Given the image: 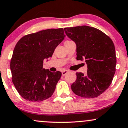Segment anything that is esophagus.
Returning a JSON list of instances; mask_svg holds the SVG:
<instances>
[{"label":"esophagus","mask_w":128,"mask_h":128,"mask_svg":"<svg viewBox=\"0 0 128 128\" xmlns=\"http://www.w3.org/2000/svg\"><path fill=\"white\" fill-rule=\"evenodd\" d=\"M68 73V71L67 70H63V71L62 72V76H65L67 73Z\"/></svg>","instance_id":"obj_1"}]
</instances>
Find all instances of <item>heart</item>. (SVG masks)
I'll list each match as a JSON object with an SVG mask.
<instances>
[{
	"mask_svg": "<svg viewBox=\"0 0 128 128\" xmlns=\"http://www.w3.org/2000/svg\"><path fill=\"white\" fill-rule=\"evenodd\" d=\"M71 42V41H69V40H67V41H66V42Z\"/></svg>",
	"mask_w": 128,
	"mask_h": 128,
	"instance_id": "b5f03b06",
	"label": "heart"
}]
</instances>
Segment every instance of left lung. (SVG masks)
I'll return each instance as SVG.
<instances>
[{"label":"left lung","instance_id":"left-lung-1","mask_svg":"<svg viewBox=\"0 0 128 128\" xmlns=\"http://www.w3.org/2000/svg\"><path fill=\"white\" fill-rule=\"evenodd\" d=\"M68 38L76 44L78 60H84L87 73H76L72 91L82 98L100 96L111 85L116 72V56L111 40L99 29L88 26L66 28Z\"/></svg>","mask_w":128,"mask_h":128}]
</instances>
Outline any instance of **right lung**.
Segmentation results:
<instances>
[{
  "label": "right lung",
  "instance_id": "right-lung-1",
  "mask_svg": "<svg viewBox=\"0 0 128 128\" xmlns=\"http://www.w3.org/2000/svg\"><path fill=\"white\" fill-rule=\"evenodd\" d=\"M65 37L62 28L30 34L16 44L10 62L12 81L22 98L41 102L52 96L61 72L42 68L43 61L52 57Z\"/></svg>",
  "mask_w": 128,
  "mask_h": 128
}]
</instances>
